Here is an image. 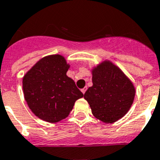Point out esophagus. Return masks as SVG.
<instances>
[{"label": "esophagus", "mask_w": 160, "mask_h": 160, "mask_svg": "<svg viewBox=\"0 0 160 160\" xmlns=\"http://www.w3.org/2000/svg\"><path fill=\"white\" fill-rule=\"evenodd\" d=\"M86 90H87V88H86V87L83 88V89H81V92H82L83 94H85V91H86Z\"/></svg>", "instance_id": "1"}]
</instances>
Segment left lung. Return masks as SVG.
Wrapping results in <instances>:
<instances>
[{"label":"left lung","mask_w":160,"mask_h":160,"mask_svg":"<svg viewBox=\"0 0 160 160\" xmlns=\"http://www.w3.org/2000/svg\"><path fill=\"white\" fill-rule=\"evenodd\" d=\"M93 85L86 90L93 115L105 123H114L129 111L135 90L132 82L119 68L109 61L92 71Z\"/></svg>","instance_id":"1"}]
</instances>
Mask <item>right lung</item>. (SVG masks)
<instances>
[{"label":"right lung","instance_id":"1","mask_svg":"<svg viewBox=\"0 0 160 160\" xmlns=\"http://www.w3.org/2000/svg\"><path fill=\"white\" fill-rule=\"evenodd\" d=\"M69 67L63 56L51 55L39 60L24 76L25 100L40 119L50 123L65 119L84 96L66 75Z\"/></svg>","mask_w":160,"mask_h":160}]
</instances>
